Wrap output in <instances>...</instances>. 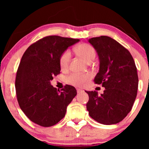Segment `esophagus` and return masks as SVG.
Wrapping results in <instances>:
<instances>
[{
    "label": "esophagus",
    "instance_id": "1",
    "mask_svg": "<svg viewBox=\"0 0 149 149\" xmlns=\"http://www.w3.org/2000/svg\"><path fill=\"white\" fill-rule=\"evenodd\" d=\"M83 92V90H80V89H77V93H78V94L82 93Z\"/></svg>",
    "mask_w": 149,
    "mask_h": 149
}]
</instances>
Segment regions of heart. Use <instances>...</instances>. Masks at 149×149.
Masks as SVG:
<instances>
[{
	"instance_id": "obj_1",
	"label": "heart",
	"mask_w": 149,
	"mask_h": 149,
	"mask_svg": "<svg viewBox=\"0 0 149 149\" xmlns=\"http://www.w3.org/2000/svg\"><path fill=\"white\" fill-rule=\"evenodd\" d=\"M76 51L81 57H83L85 61H89L93 60L95 57V49L91 45L88 43H81L76 46ZM71 54L70 50L66 49L61 53L59 57V65L61 69H66L69 67L70 60H71ZM92 75L90 73H73L66 77V82L69 84L74 86L81 87L91 78Z\"/></svg>"
}]
</instances>
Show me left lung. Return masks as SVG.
Masks as SVG:
<instances>
[{"instance_id": "left-lung-1", "label": "left lung", "mask_w": 149, "mask_h": 149, "mask_svg": "<svg viewBox=\"0 0 149 149\" xmlns=\"http://www.w3.org/2000/svg\"><path fill=\"white\" fill-rule=\"evenodd\" d=\"M100 58V71L95 84L105 88L99 96L97 91L89 95L87 110L100 123L113 125L123 120L130 112L138 89L137 71L130 52L116 40L106 36L89 39Z\"/></svg>"}]
</instances>
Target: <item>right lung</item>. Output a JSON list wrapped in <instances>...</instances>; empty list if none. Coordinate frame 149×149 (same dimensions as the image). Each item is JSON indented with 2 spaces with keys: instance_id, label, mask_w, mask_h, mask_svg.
Listing matches in <instances>:
<instances>
[{
  "instance_id": "add662e5",
  "label": "right lung",
  "mask_w": 149,
  "mask_h": 149,
  "mask_svg": "<svg viewBox=\"0 0 149 149\" xmlns=\"http://www.w3.org/2000/svg\"><path fill=\"white\" fill-rule=\"evenodd\" d=\"M79 39L49 36L37 40L22 56L15 79L19 105L30 120L50 127L65 116L67 106L76 96L74 87L66 85L61 91L50 84L60 73L59 57Z\"/></svg>"
}]
</instances>
